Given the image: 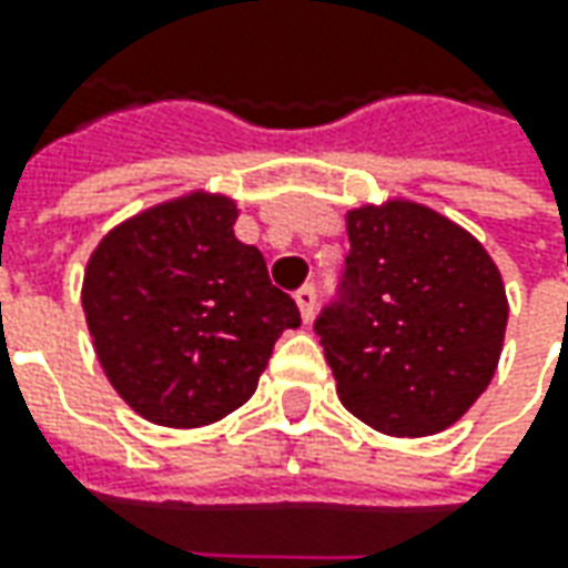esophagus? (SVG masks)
I'll return each mask as SVG.
<instances>
[{
    "label": "esophagus",
    "mask_w": 568,
    "mask_h": 568,
    "mask_svg": "<svg viewBox=\"0 0 568 568\" xmlns=\"http://www.w3.org/2000/svg\"><path fill=\"white\" fill-rule=\"evenodd\" d=\"M316 296H318V291L313 287V284H303V287H300V291L294 294L296 306H300V316L306 318V322H310V318H313V313H316Z\"/></svg>",
    "instance_id": "esophagus-1"
}]
</instances>
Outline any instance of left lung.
<instances>
[{
	"label": "left lung",
	"instance_id": "left-lung-1",
	"mask_svg": "<svg viewBox=\"0 0 568 568\" xmlns=\"http://www.w3.org/2000/svg\"><path fill=\"white\" fill-rule=\"evenodd\" d=\"M351 252L313 322L341 404L388 436H433L490 385L506 287L487 250L407 202L347 214Z\"/></svg>",
	"mask_w": 568,
	"mask_h": 568
}]
</instances>
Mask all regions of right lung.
<instances>
[{
	"instance_id": "right-lung-1",
	"label": "right lung",
	"mask_w": 568,
	"mask_h": 568,
	"mask_svg": "<svg viewBox=\"0 0 568 568\" xmlns=\"http://www.w3.org/2000/svg\"><path fill=\"white\" fill-rule=\"evenodd\" d=\"M224 195H189L110 230L84 268L98 361L144 420L205 426L246 404L281 332L300 325Z\"/></svg>"
}]
</instances>
